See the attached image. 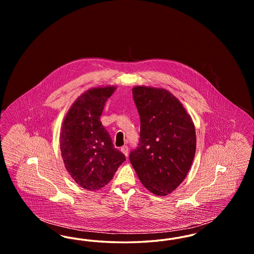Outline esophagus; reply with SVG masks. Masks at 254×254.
Segmentation results:
<instances>
[{"label": "esophagus", "mask_w": 254, "mask_h": 254, "mask_svg": "<svg viewBox=\"0 0 254 254\" xmlns=\"http://www.w3.org/2000/svg\"><path fill=\"white\" fill-rule=\"evenodd\" d=\"M121 151L127 157V155H128V146L127 145H124V146H122L121 147Z\"/></svg>", "instance_id": "esophagus-1"}]
</instances>
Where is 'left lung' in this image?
Wrapping results in <instances>:
<instances>
[{
	"label": "left lung",
	"mask_w": 254,
	"mask_h": 254,
	"mask_svg": "<svg viewBox=\"0 0 254 254\" xmlns=\"http://www.w3.org/2000/svg\"><path fill=\"white\" fill-rule=\"evenodd\" d=\"M140 115L138 146L129 160L141 183L152 193H171L191 167L196 134L193 122L179 100L166 89L135 86Z\"/></svg>",
	"instance_id": "1"
}]
</instances>
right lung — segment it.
I'll return each mask as SVG.
<instances>
[{"label": "right lung", "instance_id": "add662e5", "mask_svg": "<svg viewBox=\"0 0 254 254\" xmlns=\"http://www.w3.org/2000/svg\"><path fill=\"white\" fill-rule=\"evenodd\" d=\"M116 87L85 91L68 110L61 132V152L74 181L88 190L105 187L126 161L112 143L100 117Z\"/></svg>", "mask_w": 254, "mask_h": 254}]
</instances>
